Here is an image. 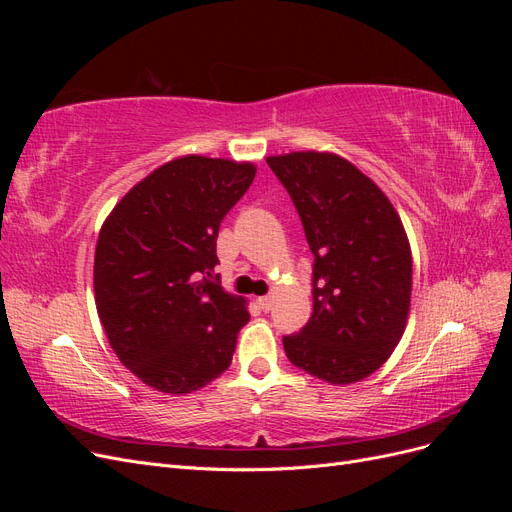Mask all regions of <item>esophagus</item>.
<instances>
[{
    "label": "esophagus",
    "instance_id": "obj_1",
    "mask_svg": "<svg viewBox=\"0 0 512 512\" xmlns=\"http://www.w3.org/2000/svg\"><path fill=\"white\" fill-rule=\"evenodd\" d=\"M271 305H273V297H258V307L262 312H269Z\"/></svg>",
    "mask_w": 512,
    "mask_h": 512
}]
</instances>
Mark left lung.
<instances>
[{
    "label": "left lung",
    "mask_w": 512,
    "mask_h": 512,
    "mask_svg": "<svg viewBox=\"0 0 512 512\" xmlns=\"http://www.w3.org/2000/svg\"><path fill=\"white\" fill-rule=\"evenodd\" d=\"M267 164L314 254V312L284 337L286 356L324 382H359L406 331L412 254L404 224L378 185L335 153L292 151Z\"/></svg>",
    "instance_id": "left-lung-1"
}]
</instances>
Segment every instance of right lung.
<instances>
[{"label": "right lung", "mask_w": 512, "mask_h": 512, "mask_svg": "<svg viewBox=\"0 0 512 512\" xmlns=\"http://www.w3.org/2000/svg\"><path fill=\"white\" fill-rule=\"evenodd\" d=\"M254 177L252 162L183 156L138 181L102 224L98 316L119 361L151 389L194 393L232 361L250 314L211 271L220 224Z\"/></svg>", "instance_id": "1"}]
</instances>
